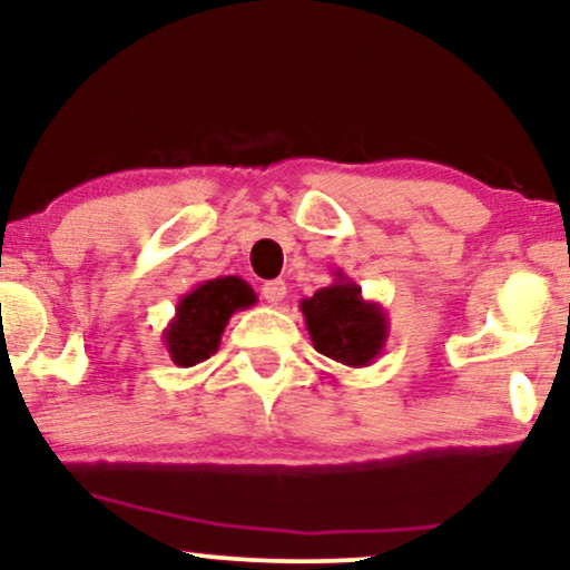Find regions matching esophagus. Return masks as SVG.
<instances>
[{"mask_svg": "<svg viewBox=\"0 0 570 570\" xmlns=\"http://www.w3.org/2000/svg\"><path fill=\"white\" fill-rule=\"evenodd\" d=\"M262 295L264 301L272 303V306H277V303H283V298L287 295V287L283 279H269V283L262 285Z\"/></svg>", "mask_w": 570, "mask_h": 570, "instance_id": "34e87169", "label": "esophagus"}]
</instances>
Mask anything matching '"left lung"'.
<instances>
[{"label":"left lung","mask_w":570,"mask_h":570,"mask_svg":"<svg viewBox=\"0 0 570 570\" xmlns=\"http://www.w3.org/2000/svg\"><path fill=\"white\" fill-rule=\"evenodd\" d=\"M301 312L314 348L343 366L374 364L387 343V312L382 303L366 301L343 269L335 272V283L303 298Z\"/></svg>","instance_id":"obj_1"}]
</instances>
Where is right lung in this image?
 Segmentation results:
<instances>
[{
  "mask_svg": "<svg viewBox=\"0 0 570 570\" xmlns=\"http://www.w3.org/2000/svg\"><path fill=\"white\" fill-rule=\"evenodd\" d=\"M256 293L240 277L198 283L177 301L175 320L165 330V348L177 366H196L219 351L222 332L235 312L254 306Z\"/></svg>",
  "mask_w": 570,
  "mask_h": 570,
  "instance_id": "obj_1",
  "label": "right lung"
}]
</instances>
